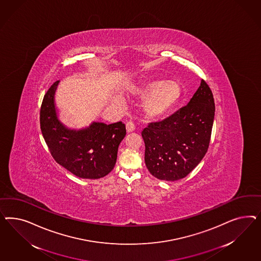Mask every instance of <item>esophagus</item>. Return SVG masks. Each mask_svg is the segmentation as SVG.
Wrapping results in <instances>:
<instances>
[{
  "instance_id": "1",
  "label": "esophagus",
  "mask_w": 261,
  "mask_h": 261,
  "mask_svg": "<svg viewBox=\"0 0 261 261\" xmlns=\"http://www.w3.org/2000/svg\"><path fill=\"white\" fill-rule=\"evenodd\" d=\"M135 130L134 123L132 121H127L126 123V131L127 133H131Z\"/></svg>"
}]
</instances>
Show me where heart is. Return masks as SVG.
I'll return each mask as SVG.
<instances>
[{
	"mask_svg": "<svg viewBox=\"0 0 261 261\" xmlns=\"http://www.w3.org/2000/svg\"><path fill=\"white\" fill-rule=\"evenodd\" d=\"M136 93L144 98L143 112L146 118H166L179 104L182 97L181 84L177 80L150 79L136 88Z\"/></svg>",
	"mask_w": 261,
	"mask_h": 261,
	"instance_id": "1",
	"label": "heart"
}]
</instances>
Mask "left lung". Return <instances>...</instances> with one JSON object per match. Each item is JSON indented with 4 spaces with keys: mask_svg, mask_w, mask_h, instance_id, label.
I'll use <instances>...</instances> for the list:
<instances>
[{
    "mask_svg": "<svg viewBox=\"0 0 261 261\" xmlns=\"http://www.w3.org/2000/svg\"><path fill=\"white\" fill-rule=\"evenodd\" d=\"M214 112V95L202 80L187 106L142 130L144 162L154 177L173 182L198 166L208 148Z\"/></svg>",
    "mask_w": 261,
    "mask_h": 261,
    "instance_id": "1",
    "label": "left lung"
}]
</instances>
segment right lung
<instances>
[{
    "label": "right lung",
    "instance_id": "obj_1",
    "mask_svg": "<svg viewBox=\"0 0 261 261\" xmlns=\"http://www.w3.org/2000/svg\"><path fill=\"white\" fill-rule=\"evenodd\" d=\"M59 80L44 96L40 110L42 135L56 163L82 179H99L110 173L117 162L119 143L126 135L121 122L93 121L81 129L65 125L59 119L55 95Z\"/></svg>",
    "mask_w": 261,
    "mask_h": 261
}]
</instances>
